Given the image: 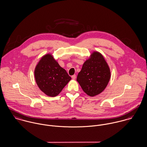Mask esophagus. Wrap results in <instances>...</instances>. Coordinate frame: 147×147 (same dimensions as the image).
Segmentation results:
<instances>
[{
    "label": "esophagus",
    "mask_w": 147,
    "mask_h": 147,
    "mask_svg": "<svg viewBox=\"0 0 147 147\" xmlns=\"http://www.w3.org/2000/svg\"><path fill=\"white\" fill-rule=\"evenodd\" d=\"M71 78L74 80V79L76 78V75H73V76H71Z\"/></svg>",
    "instance_id": "esophagus-1"
}]
</instances>
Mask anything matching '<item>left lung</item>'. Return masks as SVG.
<instances>
[{
	"label": "left lung",
	"mask_w": 147,
	"mask_h": 147,
	"mask_svg": "<svg viewBox=\"0 0 147 147\" xmlns=\"http://www.w3.org/2000/svg\"><path fill=\"white\" fill-rule=\"evenodd\" d=\"M111 77L110 68L101 53L94 51L83 64L77 80L83 90L90 97L101 93Z\"/></svg>",
	"instance_id": "8db88e82"
}]
</instances>
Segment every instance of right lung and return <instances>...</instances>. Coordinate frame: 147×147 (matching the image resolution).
I'll use <instances>...</instances> for the list:
<instances>
[{"label": "right lung", "mask_w": 147, "mask_h": 147, "mask_svg": "<svg viewBox=\"0 0 147 147\" xmlns=\"http://www.w3.org/2000/svg\"><path fill=\"white\" fill-rule=\"evenodd\" d=\"M34 74L38 88L50 97L58 95L71 80L67 71L50 54L41 57L36 66Z\"/></svg>", "instance_id": "obj_1"}]
</instances>
